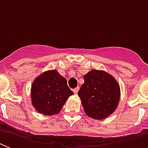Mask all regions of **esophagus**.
Wrapping results in <instances>:
<instances>
[{
  "mask_svg": "<svg viewBox=\"0 0 148 148\" xmlns=\"http://www.w3.org/2000/svg\"><path fill=\"white\" fill-rule=\"evenodd\" d=\"M79 87H77L76 88H74V90H73V91H74V94H77V92H78V90H79Z\"/></svg>",
  "mask_w": 148,
  "mask_h": 148,
  "instance_id": "esophagus-1",
  "label": "esophagus"
}]
</instances>
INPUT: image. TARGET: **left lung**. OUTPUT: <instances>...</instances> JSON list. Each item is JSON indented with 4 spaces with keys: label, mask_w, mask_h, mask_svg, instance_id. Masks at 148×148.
<instances>
[{
    "label": "left lung",
    "mask_w": 148,
    "mask_h": 148,
    "mask_svg": "<svg viewBox=\"0 0 148 148\" xmlns=\"http://www.w3.org/2000/svg\"><path fill=\"white\" fill-rule=\"evenodd\" d=\"M78 95L88 116L103 119L116 108L120 98V89L112 76L103 71L92 70L84 76V83Z\"/></svg>",
    "instance_id": "obj_1"
}]
</instances>
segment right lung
I'll return each mask as SVG.
<instances>
[{"mask_svg": "<svg viewBox=\"0 0 148 148\" xmlns=\"http://www.w3.org/2000/svg\"><path fill=\"white\" fill-rule=\"evenodd\" d=\"M32 102L40 114H58L69 97L74 93L67 85L66 78L55 70L42 73L33 82Z\"/></svg>", "mask_w": 148, "mask_h": 148, "instance_id": "add662e5", "label": "right lung"}]
</instances>
